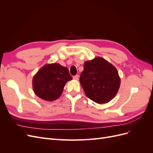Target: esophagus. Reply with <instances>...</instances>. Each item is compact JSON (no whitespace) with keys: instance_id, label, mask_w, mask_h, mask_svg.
<instances>
[{"instance_id":"34e87169","label":"esophagus","mask_w":153,"mask_h":153,"mask_svg":"<svg viewBox=\"0 0 153 153\" xmlns=\"http://www.w3.org/2000/svg\"><path fill=\"white\" fill-rule=\"evenodd\" d=\"M73 78L74 80H78V79H79V76H78V75H76L75 76H73Z\"/></svg>"}]
</instances>
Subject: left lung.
<instances>
[{"mask_svg": "<svg viewBox=\"0 0 153 153\" xmlns=\"http://www.w3.org/2000/svg\"><path fill=\"white\" fill-rule=\"evenodd\" d=\"M80 82L88 98L101 104L114 98L119 89L121 79L112 64L98 57L84 63Z\"/></svg>", "mask_w": 153, "mask_h": 153, "instance_id": "8db88e82", "label": "left lung"}]
</instances>
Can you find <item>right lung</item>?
I'll list each match as a JSON object with an SVG mask.
<instances>
[{"label":"right lung","mask_w":153,"mask_h":153,"mask_svg":"<svg viewBox=\"0 0 153 153\" xmlns=\"http://www.w3.org/2000/svg\"><path fill=\"white\" fill-rule=\"evenodd\" d=\"M72 76L66 67L59 64H46L38 71L32 80L35 94L46 101H54L62 93L64 87Z\"/></svg>","instance_id":"right-lung-1"}]
</instances>
